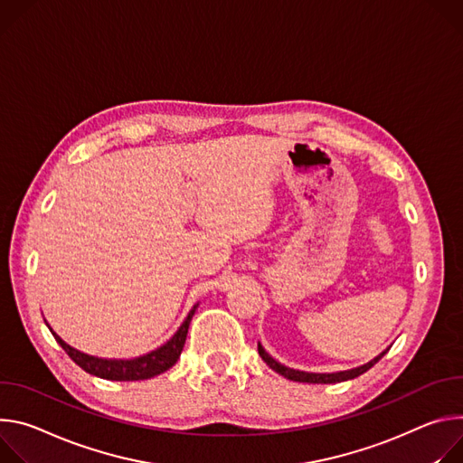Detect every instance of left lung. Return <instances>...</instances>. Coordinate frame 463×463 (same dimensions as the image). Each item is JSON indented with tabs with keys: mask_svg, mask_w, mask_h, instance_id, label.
Listing matches in <instances>:
<instances>
[{
	"mask_svg": "<svg viewBox=\"0 0 463 463\" xmlns=\"http://www.w3.org/2000/svg\"><path fill=\"white\" fill-rule=\"evenodd\" d=\"M258 351H260V354H261V358L263 361L267 363V366H270L276 373H279V375H283L285 379H288V381H294V383H311V384H333V383H342V381H349V379H354V377H358V375H363V373H366L372 366H375L381 358L384 356V353L388 351H383L379 356H375L372 363H368V364H364V366H361V368H354V370H347V372H338V373H307V372H298V370H290V368H287V366H283V364H279L278 361H274V358L263 349V345L261 344H258Z\"/></svg>",
	"mask_w": 463,
	"mask_h": 463,
	"instance_id": "left-lung-1",
	"label": "left lung"
}]
</instances>
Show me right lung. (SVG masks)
Listing matches in <instances>:
<instances>
[{"instance_id":"1","label":"right lung","mask_w":463,"mask_h":463,"mask_svg":"<svg viewBox=\"0 0 463 463\" xmlns=\"http://www.w3.org/2000/svg\"><path fill=\"white\" fill-rule=\"evenodd\" d=\"M194 309H196V305L189 311L187 318L184 320L180 329L175 333V336L167 344H164L156 351H150L148 354L132 358V361H107V358L84 354V353L73 349L71 345H68L57 333H53L51 329L49 331L53 333L55 340L70 354L71 361L77 366H80L86 373L100 377V379H107V381H145V379H152V377L167 372L169 368H173L176 364V361L180 358V353L184 349V344H185L187 329H189L191 318L194 315Z\"/></svg>"}]
</instances>
